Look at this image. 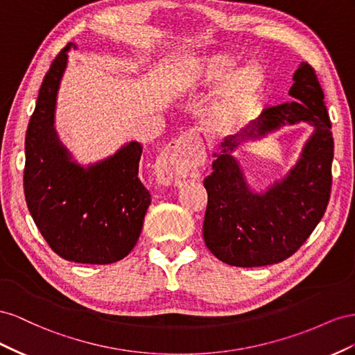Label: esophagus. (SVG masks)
<instances>
[{
  "instance_id": "34e87169",
  "label": "esophagus",
  "mask_w": 355,
  "mask_h": 355,
  "mask_svg": "<svg viewBox=\"0 0 355 355\" xmlns=\"http://www.w3.org/2000/svg\"><path fill=\"white\" fill-rule=\"evenodd\" d=\"M198 139L196 132L187 130L164 150L157 162V174L162 183L166 186H181L187 178L196 177L189 146H195Z\"/></svg>"
}]
</instances>
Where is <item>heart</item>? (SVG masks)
<instances>
[{
  "label": "heart",
  "instance_id": "b5f03b06",
  "mask_svg": "<svg viewBox=\"0 0 355 355\" xmlns=\"http://www.w3.org/2000/svg\"><path fill=\"white\" fill-rule=\"evenodd\" d=\"M187 87L220 89L209 107V117L220 128H238L256 114L265 89V74L251 65L242 68L230 55L209 56L187 69Z\"/></svg>",
  "mask_w": 355,
  "mask_h": 355
}]
</instances>
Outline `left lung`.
Wrapping results in <instances>:
<instances>
[{"instance_id":"8db88e82","label":"left lung","mask_w":355,"mask_h":355,"mask_svg":"<svg viewBox=\"0 0 355 355\" xmlns=\"http://www.w3.org/2000/svg\"><path fill=\"white\" fill-rule=\"evenodd\" d=\"M293 80L288 95L295 101L265 108L241 135L226 138L223 155H216L212 172L204 180L208 193L204 239L212 254L227 265L254 268L288 259L309 238L329 205L333 135L324 92L308 62ZM297 121H308L316 132L297 168L265 196L251 194L227 151L241 139Z\"/></svg>"}]
</instances>
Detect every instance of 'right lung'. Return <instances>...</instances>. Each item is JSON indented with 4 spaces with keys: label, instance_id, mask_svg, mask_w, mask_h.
Masks as SVG:
<instances>
[{
    "label": "right lung",
    "instance_id": "1",
    "mask_svg": "<svg viewBox=\"0 0 355 355\" xmlns=\"http://www.w3.org/2000/svg\"><path fill=\"white\" fill-rule=\"evenodd\" d=\"M71 47L76 46L68 43L53 59L29 119L24 191L35 226L58 256L110 265L135 247L151 200L138 178L143 147L129 143L87 169L69 160L53 130V110Z\"/></svg>",
    "mask_w": 355,
    "mask_h": 355
}]
</instances>
